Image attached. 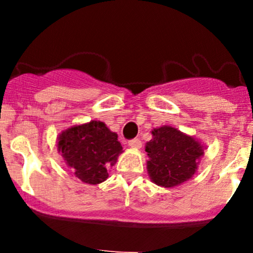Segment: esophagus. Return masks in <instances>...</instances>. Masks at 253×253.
<instances>
[{
  "instance_id": "esophagus-1",
  "label": "esophagus",
  "mask_w": 253,
  "mask_h": 253,
  "mask_svg": "<svg viewBox=\"0 0 253 253\" xmlns=\"http://www.w3.org/2000/svg\"><path fill=\"white\" fill-rule=\"evenodd\" d=\"M128 145L131 148H134V149H139V148L142 147V142H141V139L134 138V139H131V141L128 142Z\"/></svg>"
}]
</instances>
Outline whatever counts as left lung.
<instances>
[{
  "label": "left lung",
  "instance_id": "obj_1",
  "mask_svg": "<svg viewBox=\"0 0 253 253\" xmlns=\"http://www.w3.org/2000/svg\"><path fill=\"white\" fill-rule=\"evenodd\" d=\"M152 136L153 138L145 143L150 180L165 188L191 180L205 154V145L193 136L171 126L154 128Z\"/></svg>",
  "mask_w": 253,
  "mask_h": 253
}]
</instances>
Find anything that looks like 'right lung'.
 Returning a JSON list of instances; mask_svg holds the SVG:
<instances>
[{"mask_svg": "<svg viewBox=\"0 0 253 253\" xmlns=\"http://www.w3.org/2000/svg\"><path fill=\"white\" fill-rule=\"evenodd\" d=\"M57 150L76 177L89 185H98L109 177L108 170L114 167L121 154L117 133L111 132L101 121L75 125L57 137Z\"/></svg>", "mask_w": 253, "mask_h": 253, "instance_id": "1", "label": "right lung"}]
</instances>
